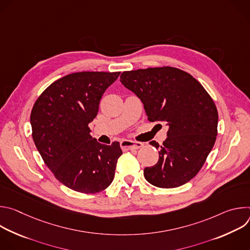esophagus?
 I'll use <instances>...</instances> for the list:
<instances>
[{
    "instance_id": "esophagus-1",
    "label": "esophagus",
    "mask_w": 250,
    "mask_h": 250,
    "mask_svg": "<svg viewBox=\"0 0 250 250\" xmlns=\"http://www.w3.org/2000/svg\"><path fill=\"white\" fill-rule=\"evenodd\" d=\"M121 146L123 150H132L138 149L144 146V144L139 141H132V140H123L121 141Z\"/></svg>"
}]
</instances>
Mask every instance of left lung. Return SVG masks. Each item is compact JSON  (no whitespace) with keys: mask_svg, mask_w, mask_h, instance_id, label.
Instances as JSON below:
<instances>
[{"mask_svg":"<svg viewBox=\"0 0 250 250\" xmlns=\"http://www.w3.org/2000/svg\"><path fill=\"white\" fill-rule=\"evenodd\" d=\"M122 84L144 104L148 121L166 123L167 138L158 162L145 169L146 179L159 188H176L194 178L204 165L218 134V110L192 75L174 67L125 71Z\"/></svg>","mask_w":250,"mask_h":250,"instance_id":"8db88e82","label":"left lung"}]
</instances>
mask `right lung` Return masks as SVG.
Wrapping results in <instances>:
<instances>
[{"instance_id": "1", "label": "right lung", "mask_w": 250, "mask_h": 250, "mask_svg": "<svg viewBox=\"0 0 250 250\" xmlns=\"http://www.w3.org/2000/svg\"><path fill=\"white\" fill-rule=\"evenodd\" d=\"M121 72H77L47 87L30 114L32 138L56 179L76 192L98 193L114 180L118 141L99 144L88 125L96 118L103 94Z\"/></svg>"}]
</instances>
